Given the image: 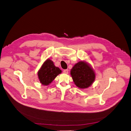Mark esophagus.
<instances>
[{
    "instance_id": "34e87169",
    "label": "esophagus",
    "mask_w": 131,
    "mask_h": 131,
    "mask_svg": "<svg viewBox=\"0 0 131 131\" xmlns=\"http://www.w3.org/2000/svg\"><path fill=\"white\" fill-rule=\"evenodd\" d=\"M63 72L64 73H66V74H68V72H69V70H68V69L64 70H63Z\"/></svg>"
}]
</instances>
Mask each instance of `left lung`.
Here are the masks:
<instances>
[{"instance_id": "obj_1", "label": "left lung", "mask_w": 131, "mask_h": 131, "mask_svg": "<svg viewBox=\"0 0 131 131\" xmlns=\"http://www.w3.org/2000/svg\"><path fill=\"white\" fill-rule=\"evenodd\" d=\"M70 74L76 86L81 89L91 86L96 78L95 71L85 61L76 63L70 71Z\"/></svg>"}]
</instances>
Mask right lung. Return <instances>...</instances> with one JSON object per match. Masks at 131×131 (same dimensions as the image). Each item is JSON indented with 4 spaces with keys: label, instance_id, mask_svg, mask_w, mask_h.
Wrapping results in <instances>:
<instances>
[{
    "label": "right lung",
    "instance_id": "1",
    "mask_svg": "<svg viewBox=\"0 0 131 131\" xmlns=\"http://www.w3.org/2000/svg\"><path fill=\"white\" fill-rule=\"evenodd\" d=\"M61 72V70L55 66L52 60L48 59L39 70L38 75L40 83L42 85L48 86Z\"/></svg>",
    "mask_w": 131,
    "mask_h": 131
}]
</instances>
